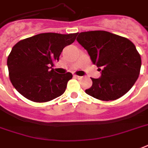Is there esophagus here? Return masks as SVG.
I'll return each instance as SVG.
<instances>
[{"instance_id":"1","label":"esophagus","mask_w":148,"mask_h":148,"mask_svg":"<svg viewBox=\"0 0 148 148\" xmlns=\"http://www.w3.org/2000/svg\"><path fill=\"white\" fill-rule=\"evenodd\" d=\"M74 77H75V78H76V79H79L82 78V76H79V75H74Z\"/></svg>"}]
</instances>
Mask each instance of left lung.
Segmentation results:
<instances>
[{"instance_id":"left-lung-1","label":"left lung","mask_w":148,"mask_h":148,"mask_svg":"<svg viewBox=\"0 0 148 148\" xmlns=\"http://www.w3.org/2000/svg\"><path fill=\"white\" fill-rule=\"evenodd\" d=\"M76 38L96 64L101 76L91 78L92 86L85 90L102 101L115 100L125 95L137 80L140 55L130 40L105 31L81 32Z\"/></svg>"}]
</instances>
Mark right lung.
Returning a JSON list of instances; mask_svg holds the SVG:
<instances>
[{
    "label": "right lung",
    "instance_id": "obj_1",
    "mask_svg": "<svg viewBox=\"0 0 148 148\" xmlns=\"http://www.w3.org/2000/svg\"><path fill=\"white\" fill-rule=\"evenodd\" d=\"M77 34L42 33L17 42L7 60L11 83L17 91L35 102L61 96L73 74H59L52 67L59 61L64 48L74 42Z\"/></svg>",
    "mask_w": 148,
    "mask_h": 148
}]
</instances>
